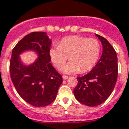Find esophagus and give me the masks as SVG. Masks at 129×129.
<instances>
[{
  "mask_svg": "<svg viewBox=\"0 0 129 129\" xmlns=\"http://www.w3.org/2000/svg\"><path fill=\"white\" fill-rule=\"evenodd\" d=\"M62 78H63V80H67V79L68 78V76H63Z\"/></svg>",
  "mask_w": 129,
  "mask_h": 129,
  "instance_id": "1",
  "label": "esophagus"
}]
</instances>
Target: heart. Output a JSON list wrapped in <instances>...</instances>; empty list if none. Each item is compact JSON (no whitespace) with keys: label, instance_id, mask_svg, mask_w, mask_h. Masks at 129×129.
I'll return each instance as SVG.
<instances>
[{"label":"heart","instance_id":"b5f03b06","mask_svg":"<svg viewBox=\"0 0 129 129\" xmlns=\"http://www.w3.org/2000/svg\"><path fill=\"white\" fill-rule=\"evenodd\" d=\"M100 42L97 39L72 35L63 38L58 46L51 47L49 55L58 70L64 66L69 57L70 61L61 69L64 74L79 71L85 73L95 66L100 57Z\"/></svg>","mask_w":129,"mask_h":129}]
</instances>
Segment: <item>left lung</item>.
Returning a JSON list of instances; mask_svg holds the SVG:
<instances>
[{"instance_id": "1", "label": "left lung", "mask_w": 129, "mask_h": 129, "mask_svg": "<svg viewBox=\"0 0 129 129\" xmlns=\"http://www.w3.org/2000/svg\"><path fill=\"white\" fill-rule=\"evenodd\" d=\"M96 36L102 43V55L90 72L77 78L78 82L74 90L77 100L88 106L100 105L110 96L118 76L116 51L104 37Z\"/></svg>"}]
</instances>
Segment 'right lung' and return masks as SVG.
I'll return each instance as SVG.
<instances>
[{
	"label": "right lung",
	"instance_id": "add662e5",
	"mask_svg": "<svg viewBox=\"0 0 129 129\" xmlns=\"http://www.w3.org/2000/svg\"><path fill=\"white\" fill-rule=\"evenodd\" d=\"M51 40L45 32H33L23 37L12 51L10 74L18 94L35 107L50 104L56 98L62 77L51 64ZM33 51L38 55L34 62L25 64L20 55Z\"/></svg>",
	"mask_w": 129,
	"mask_h": 129
}]
</instances>
